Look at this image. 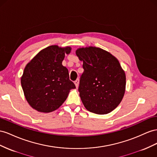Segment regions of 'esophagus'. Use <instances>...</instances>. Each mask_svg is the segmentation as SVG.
<instances>
[{
    "label": "esophagus",
    "instance_id": "1",
    "mask_svg": "<svg viewBox=\"0 0 157 157\" xmlns=\"http://www.w3.org/2000/svg\"><path fill=\"white\" fill-rule=\"evenodd\" d=\"M75 86H76V87L77 88H78V84H79V80L78 79H77L75 81Z\"/></svg>",
    "mask_w": 157,
    "mask_h": 157
}]
</instances>
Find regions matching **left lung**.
I'll use <instances>...</instances> for the list:
<instances>
[{"label": "left lung", "instance_id": "1", "mask_svg": "<svg viewBox=\"0 0 157 157\" xmlns=\"http://www.w3.org/2000/svg\"><path fill=\"white\" fill-rule=\"evenodd\" d=\"M83 62L78 91L84 106L96 114H107L124 96L126 76L117 59L100 48L89 46L76 50Z\"/></svg>", "mask_w": 157, "mask_h": 157}]
</instances>
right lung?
Here are the masks:
<instances>
[{
	"label": "right lung",
	"instance_id": "obj_1",
	"mask_svg": "<svg viewBox=\"0 0 157 157\" xmlns=\"http://www.w3.org/2000/svg\"><path fill=\"white\" fill-rule=\"evenodd\" d=\"M71 48L50 45L41 50L26 65L21 84L28 103L40 112L58 109L66 100L71 90L76 88L69 80V71L63 66L65 54Z\"/></svg>",
	"mask_w": 157,
	"mask_h": 157
}]
</instances>
